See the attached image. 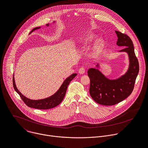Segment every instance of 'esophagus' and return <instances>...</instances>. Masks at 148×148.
<instances>
[{
	"label": "esophagus",
	"instance_id": "esophagus-1",
	"mask_svg": "<svg viewBox=\"0 0 148 148\" xmlns=\"http://www.w3.org/2000/svg\"><path fill=\"white\" fill-rule=\"evenodd\" d=\"M85 68L83 67H81V68L79 69V70H78L79 73L81 74H84V73H85Z\"/></svg>",
	"mask_w": 148,
	"mask_h": 148
}]
</instances>
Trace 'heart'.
<instances>
[{
	"instance_id": "heart-1",
	"label": "heart",
	"mask_w": 148,
	"mask_h": 148,
	"mask_svg": "<svg viewBox=\"0 0 148 148\" xmlns=\"http://www.w3.org/2000/svg\"><path fill=\"white\" fill-rule=\"evenodd\" d=\"M96 39V35L93 34H91L88 35L86 38L84 40V42L83 43V45L84 47H87L89 46L95 39ZM104 42L103 40L102 39H99L97 40L94 44L93 46V52L95 54H98L99 52H101L103 47Z\"/></svg>"
}]
</instances>
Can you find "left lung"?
Instances as JSON below:
<instances>
[{"instance_id": "obj_1", "label": "left lung", "mask_w": 148, "mask_h": 148, "mask_svg": "<svg viewBox=\"0 0 148 148\" xmlns=\"http://www.w3.org/2000/svg\"><path fill=\"white\" fill-rule=\"evenodd\" d=\"M115 32L118 37L117 45L124 47L120 52H127L129 56L130 66L127 72L119 78L110 80L96 69L90 68L88 71L90 95L96 103L105 106L117 104L131 95L139 69L132 40L125 34Z\"/></svg>"}]
</instances>
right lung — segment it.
<instances>
[{"label":"right lung","instance_id":"add662e5","mask_svg":"<svg viewBox=\"0 0 148 148\" xmlns=\"http://www.w3.org/2000/svg\"><path fill=\"white\" fill-rule=\"evenodd\" d=\"M47 26L49 24L47 25ZM40 27H35L34 28L30 33L33 32L36 29H39ZM77 75V74H73L71 75L69 77L66 79L63 82V84L59 88V89L51 97H49L47 98L41 100H31L28 99V98L24 96L21 93V92L17 89L14 81V78L13 77V87L15 89V90L18 93L20 96L23 101V102L25 103L26 105H27L28 107L31 108H35L38 109H49L53 108L57 106H58L63 100L64 96L66 93V90L68 87V85H69L70 81Z\"/></svg>","mask_w":148,"mask_h":148}]
</instances>
